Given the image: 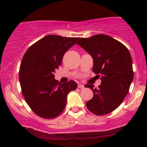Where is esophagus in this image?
I'll return each mask as SVG.
<instances>
[{
	"instance_id": "34e87169",
	"label": "esophagus",
	"mask_w": 147,
	"mask_h": 147,
	"mask_svg": "<svg viewBox=\"0 0 147 147\" xmlns=\"http://www.w3.org/2000/svg\"><path fill=\"white\" fill-rule=\"evenodd\" d=\"M84 85H83V84H78V88H80V89H83L84 88Z\"/></svg>"
}]
</instances>
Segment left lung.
Returning <instances> with one entry per match:
<instances>
[{"instance_id": "left-lung-1", "label": "left lung", "mask_w": 147, "mask_h": 147, "mask_svg": "<svg viewBox=\"0 0 147 147\" xmlns=\"http://www.w3.org/2000/svg\"><path fill=\"white\" fill-rule=\"evenodd\" d=\"M77 44L91 55L93 72L102 80L98 88L91 84L84 85L94 94L86 106L94 115H107L121 105L129 90L134 78L131 55L121 42L102 34L82 38Z\"/></svg>"}]
</instances>
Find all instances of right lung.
Instances as JSON below:
<instances>
[{
    "label": "right lung",
    "mask_w": 147,
    "mask_h": 147,
    "mask_svg": "<svg viewBox=\"0 0 147 147\" xmlns=\"http://www.w3.org/2000/svg\"><path fill=\"white\" fill-rule=\"evenodd\" d=\"M80 38L50 35L32 45L23 57L19 80L23 96L32 112L44 119H53L64 110L67 95L77 89L75 81L55 80L54 72L63 55Z\"/></svg>",
    "instance_id": "obj_1"
}]
</instances>
